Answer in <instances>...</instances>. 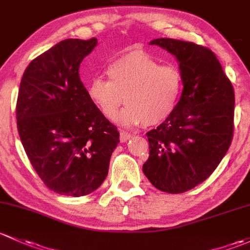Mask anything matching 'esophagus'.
I'll list each match as a JSON object with an SVG mask.
<instances>
[{"mask_svg":"<svg viewBox=\"0 0 250 250\" xmlns=\"http://www.w3.org/2000/svg\"><path fill=\"white\" fill-rule=\"evenodd\" d=\"M131 137H132L131 133L125 132V131H122V132H120V141H122V142H126V141L130 140Z\"/></svg>","mask_w":250,"mask_h":250,"instance_id":"1","label":"esophagus"}]
</instances>
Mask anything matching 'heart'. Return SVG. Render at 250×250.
I'll return each mask as SVG.
<instances>
[{
  "mask_svg": "<svg viewBox=\"0 0 250 250\" xmlns=\"http://www.w3.org/2000/svg\"><path fill=\"white\" fill-rule=\"evenodd\" d=\"M107 74L109 79H90L86 94L108 120L114 119L123 101L127 107L119 115V122L128 126L159 125L176 110L183 77L174 66L160 65L143 51H131L110 62Z\"/></svg>",
  "mask_w": 250,
  "mask_h": 250,
  "instance_id": "b5f03b06",
  "label": "heart"
}]
</instances>
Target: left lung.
Segmentation results:
<instances>
[{
	"mask_svg": "<svg viewBox=\"0 0 250 250\" xmlns=\"http://www.w3.org/2000/svg\"><path fill=\"white\" fill-rule=\"evenodd\" d=\"M150 44L176 56L184 87L173 114L146 132L143 172L156 189L182 194L205 182L230 148L235 91L209 48L172 38Z\"/></svg>",
	"mask_w": 250,
	"mask_h": 250,
	"instance_id": "8db88e82",
	"label": "left lung"
}]
</instances>
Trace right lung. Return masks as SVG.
Returning <instances> with one entry per match:
<instances>
[{
    "label": "right lung",
    "mask_w": 250,
    "mask_h": 250,
    "mask_svg": "<svg viewBox=\"0 0 250 250\" xmlns=\"http://www.w3.org/2000/svg\"><path fill=\"white\" fill-rule=\"evenodd\" d=\"M96 38L65 40L33 59L20 82L17 125L36 173L53 191L84 196L108 174L119 131L86 94L79 66Z\"/></svg>",
    "instance_id": "1"
}]
</instances>
